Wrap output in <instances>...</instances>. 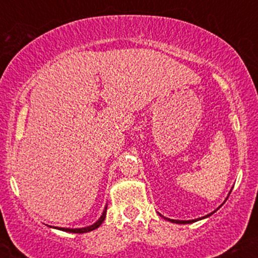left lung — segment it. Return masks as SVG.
Segmentation results:
<instances>
[{
  "label": "left lung",
  "instance_id": "8db88e82",
  "mask_svg": "<svg viewBox=\"0 0 258 258\" xmlns=\"http://www.w3.org/2000/svg\"><path fill=\"white\" fill-rule=\"evenodd\" d=\"M212 214H214V212H212ZM211 215V214H210ZM210 215H207L206 217H209ZM203 218H205V217H203ZM167 221H170V222H172V223H179V224H186V223H191V222H195L197 220H193V221H176V220H170V218H166ZM198 220H199V218H198Z\"/></svg>",
  "mask_w": 258,
  "mask_h": 258
}]
</instances>
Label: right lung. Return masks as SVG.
<instances>
[{
    "instance_id": "obj_1",
    "label": "right lung",
    "mask_w": 258,
    "mask_h": 258,
    "mask_svg": "<svg viewBox=\"0 0 258 258\" xmlns=\"http://www.w3.org/2000/svg\"><path fill=\"white\" fill-rule=\"evenodd\" d=\"M105 215H106V207H105V210H104V212H103V215L100 216V218L98 221L96 222V223L94 224H92V226H90V227H85V228H78V229H70V228H58V229H60V230H64V232H69V233H87V232H91V230H94V229H97V228H98L100 224L103 223V221H104V218H105Z\"/></svg>"
}]
</instances>
